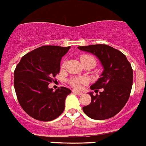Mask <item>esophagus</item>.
Here are the masks:
<instances>
[{
  "instance_id": "34e87169",
  "label": "esophagus",
  "mask_w": 146,
  "mask_h": 146,
  "mask_svg": "<svg viewBox=\"0 0 146 146\" xmlns=\"http://www.w3.org/2000/svg\"><path fill=\"white\" fill-rule=\"evenodd\" d=\"M73 94H76V95H79V96H80V95H82V92L77 91V90H73Z\"/></svg>"
}]
</instances>
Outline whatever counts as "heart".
Masks as SVG:
<instances>
[{
    "label": "heart",
    "mask_w": 146,
    "mask_h": 146,
    "mask_svg": "<svg viewBox=\"0 0 146 146\" xmlns=\"http://www.w3.org/2000/svg\"><path fill=\"white\" fill-rule=\"evenodd\" d=\"M80 60L82 64L88 61V60H93V61L96 62L95 58L94 56H90V55H82V56H81ZM64 63L62 64V67H64ZM88 82H89V79L87 77L84 76L72 77L68 80V83H69L70 85L73 87V88L77 89V90L82 89L84 85L88 84Z\"/></svg>",
    "instance_id": "heart-1"
}]
</instances>
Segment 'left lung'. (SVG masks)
<instances>
[{"mask_svg": "<svg viewBox=\"0 0 146 146\" xmlns=\"http://www.w3.org/2000/svg\"><path fill=\"white\" fill-rule=\"evenodd\" d=\"M83 51L93 53L104 67L101 77L90 86L100 94L90 93L91 102L83 107L87 116L94 119L111 118L123 108L129 99L133 84V70L126 56L119 50L106 44L78 46Z\"/></svg>", "mask_w": 146, "mask_h": 146, "instance_id": "1", "label": "left lung"}]
</instances>
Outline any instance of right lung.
<instances>
[{
    "label": "right lung",
    "instance_id": "obj_1",
    "mask_svg": "<svg viewBox=\"0 0 146 146\" xmlns=\"http://www.w3.org/2000/svg\"><path fill=\"white\" fill-rule=\"evenodd\" d=\"M70 46H40L21 59L14 71V87L24 111L37 120H53L63 113L70 89L61 87L53 91L50 82L60 71V62Z\"/></svg>",
    "mask_w": 146,
    "mask_h": 146
}]
</instances>
